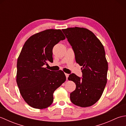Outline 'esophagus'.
Listing matches in <instances>:
<instances>
[{"label": "esophagus", "instance_id": "34e87169", "mask_svg": "<svg viewBox=\"0 0 126 126\" xmlns=\"http://www.w3.org/2000/svg\"><path fill=\"white\" fill-rule=\"evenodd\" d=\"M65 76H66V79H68V77H69V74H65Z\"/></svg>", "mask_w": 126, "mask_h": 126}]
</instances>
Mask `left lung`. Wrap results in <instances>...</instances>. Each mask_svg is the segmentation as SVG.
<instances>
[{"instance_id":"1","label":"left lung","mask_w":126,"mask_h":126,"mask_svg":"<svg viewBox=\"0 0 126 126\" xmlns=\"http://www.w3.org/2000/svg\"><path fill=\"white\" fill-rule=\"evenodd\" d=\"M72 47L76 62L82 66V77L74 74L68 79L76 84L70 93L73 104L81 107L93 105L100 98L107 83L108 63L104 47L92 31L83 28L63 29Z\"/></svg>"}]
</instances>
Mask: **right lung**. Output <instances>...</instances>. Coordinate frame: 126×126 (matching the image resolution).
<instances>
[{
    "label": "right lung",
    "instance_id": "obj_1",
    "mask_svg": "<svg viewBox=\"0 0 126 126\" xmlns=\"http://www.w3.org/2000/svg\"><path fill=\"white\" fill-rule=\"evenodd\" d=\"M65 37L61 30L49 29L30 37L25 43L17 60V83L29 106L44 109L53 102V94L66 80L62 71L45 68L52 62V49Z\"/></svg>",
    "mask_w": 126,
    "mask_h": 126
}]
</instances>
